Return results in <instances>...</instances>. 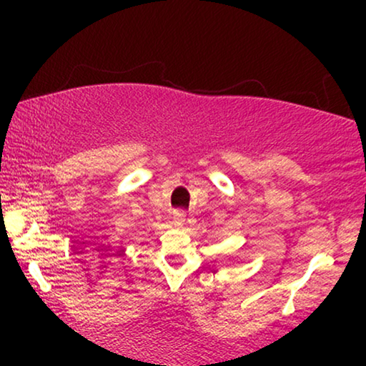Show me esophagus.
Here are the masks:
<instances>
[{"label": "esophagus", "mask_w": 366, "mask_h": 366, "mask_svg": "<svg viewBox=\"0 0 366 366\" xmlns=\"http://www.w3.org/2000/svg\"><path fill=\"white\" fill-rule=\"evenodd\" d=\"M184 217H187L184 212H174L173 213V224H174V227H183Z\"/></svg>", "instance_id": "obj_1"}]
</instances>
